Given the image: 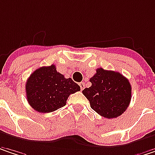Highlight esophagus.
Instances as JSON below:
<instances>
[{"mask_svg":"<svg viewBox=\"0 0 155 155\" xmlns=\"http://www.w3.org/2000/svg\"><path fill=\"white\" fill-rule=\"evenodd\" d=\"M79 85H80V87H81V90H83V89H84V87H85V83H84V82H80V83H79Z\"/></svg>","mask_w":155,"mask_h":155,"instance_id":"34e87169","label":"esophagus"}]
</instances>
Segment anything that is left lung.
I'll use <instances>...</instances> for the list:
<instances>
[{
	"label": "left lung",
	"instance_id": "1",
	"mask_svg": "<svg viewBox=\"0 0 155 155\" xmlns=\"http://www.w3.org/2000/svg\"><path fill=\"white\" fill-rule=\"evenodd\" d=\"M89 81L92 85L84 88L82 94L96 112L106 118H114L126 110L132 98V87L120 73L97 68Z\"/></svg>",
	"mask_w": 155,
	"mask_h": 155
}]
</instances>
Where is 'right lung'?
<instances>
[{"instance_id":"1","label":"right lung","mask_w":155,"mask_h":155,"mask_svg":"<svg viewBox=\"0 0 155 155\" xmlns=\"http://www.w3.org/2000/svg\"><path fill=\"white\" fill-rule=\"evenodd\" d=\"M25 88L29 104L42 113L65 106L68 96L81 90L71 78L67 79L57 72L54 65L35 70L27 80Z\"/></svg>"}]
</instances>
